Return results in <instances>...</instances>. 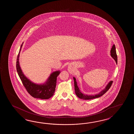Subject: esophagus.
<instances>
[{
	"instance_id": "34e87169",
	"label": "esophagus",
	"mask_w": 134,
	"mask_h": 134,
	"mask_svg": "<svg viewBox=\"0 0 134 134\" xmlns=\"http://www.w3.org/2000/svg\"><path fill=\"white\" fill-rule=\"evenodd\" d=\"M68 71L70 72V73H74V69L73 68L72 66H69V67H68Z\"/></svg>"
}]
</instances>
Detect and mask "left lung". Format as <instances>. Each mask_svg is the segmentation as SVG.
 I'll list each match as a JSON object with an SVG mask.
<instances>
[{"label": "left lung", "mask_w": 134, "mask_h": 134, "mask_svg": "<svg viewBox=\"0 0 134 134\" xmlns=\"http://www.w3.org/2000/svg\"><path fill=\"white\" fill-rule=\"evenodd\" d=\"M111 57H113L114 60L115 61L116 63L117 64V57L115 46L114 44L112 46V48L111 50ZM73 79L74 80V87H75V91L76 94L79 98L83 99V100H91V99L97 98H99V97L103 96V95L104 93H105L106 92L108 91L109 89L110 88V87H111V84L113 83V81H111L108 84V85L106 86L105 88H104L102 91H100L99 93L94 95H88L83 94L82 93H81L80 92V89L77 85V83L76 82V79L74 77Z\"/></svg>", "instance_id": "8db88e82"}]
</instances>
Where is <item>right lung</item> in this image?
<instances>
[{"instance_id": "right-lung-1", "label": "right lung", "mask_w": 134, "mask_h": 134, "mask_svg": "<svg viewBox=\"0 0 134 134\" xmlns=\"http://www.w3.org/2000/svg\"><path fill=\"white\" fill-rule=\"evenodd\" d=\"M20 46V49L17 56L16 62V68L18 74L20 77L23 85L26 90L32 97L41 99H48L54 94L57 84V77L60 74L59 71H55L52 73L46 83L43 84H36L32 82L24 76L19 65V55L23 46Z\"/></svg>"}]
</instances>
